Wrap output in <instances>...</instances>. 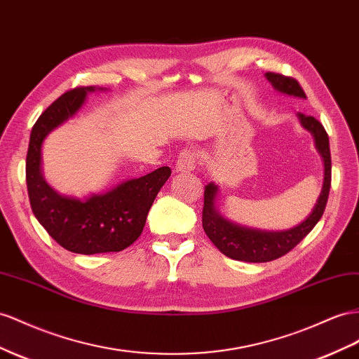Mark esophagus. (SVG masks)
I'll list each match as a JSON object with an SVG mask.
<instances>
[{"instance_id":"1","label":"esophagus","mask_w":359,"mask_h":359,"mask_svg":"<svg viewBox=\"0 0 359 359\" xmlns=\"http://www.w3.org/2000/svg\"><path fill=\"white\" fill-rule=\"evenodd\" d=\"M177 172H191L196 168V154L193 151H182L177 161Z\"/></svg>"}]
</instances>
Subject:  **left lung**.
<instances>
[{
    "label": "left lung",
    "instance_id": "left-lung-1",
    "mask_svg": "<svg viewBox=\"0 0 359 359\" xmlns=\"http://www.w3.org/2000/svg\"><path fill=\"white\" fill-rule=\"evenodd\" d=\"M266 79L273 86V89L280 93L297 96V98L304 100L306 98L302 87L299 86L294 79L273 72H266ZM297 118L300 125L306 131L311 133L314 137L316 149L322 156L325 166L320 195H318L311 212L300 224L283 231H266L238 225L219 212L216 207L219 186H216L215 182H210L205 186L202 210L203 231H205L208 238L222 254L232 259L246 261V263H267V261L283 257L287 252L292 250L300 240H304L323 216L329 189H331V149H329V137L323 125L313 118V116L297 113Z\"/></svg>",
    "mask_w": 359,
    "mask_h": 359
}]
</instances>
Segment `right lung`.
Instances as JSON below:
<instances>
[{
    "label": "right lung",
    "instance_id": "1",
    "mask_svg": "<svg viewBox=\"0 0 359 359\" xmlns=\"http://www.w3.org/2000/svg\"><path fill=\"white\" fill-rule=\"evenodd\" d=\"M101 87H79L63 93L41 116L30 134L27 152V189L32 210L48 234L75 254L119 252L142 234L154 199L170 177L168 166L148 175L127 180L109 191L87 198L65 196L46 182L42 172V147L48 134L72 119L87 93Z\"/></svg>",
    "mask_w": 359,
    "mask_h": 359
}]
</instances>
